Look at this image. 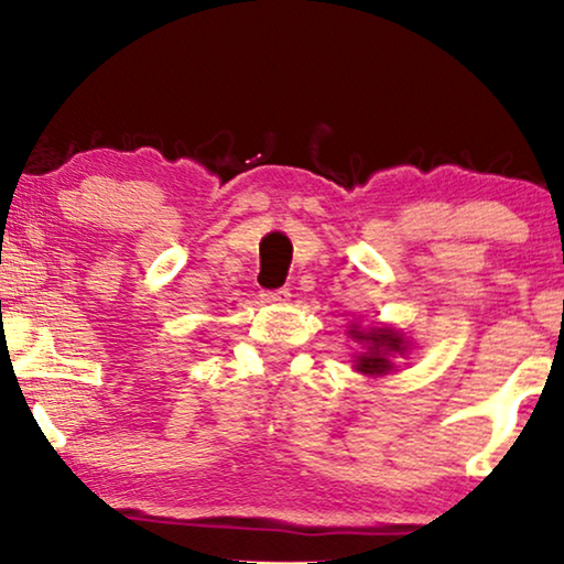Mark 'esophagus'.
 <instances>
[{"instance_id":"1","label":"esophagus","mask_w":564,"mask_h":564,"mask_svg":"<svg viewBox=\"0 0 564 564\" xmlns=\"http://www.w3.org/2000/svg\"><path fill=\"white\" fill-rule=\"evenodd\" d=\"M264 303H288L290 300V290L288 288H280V290H264L259 295Z\"/></svg>"}]
</instances>
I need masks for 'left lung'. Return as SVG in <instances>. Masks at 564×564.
Segmentation results:
<instances>
[{
    "label": "left lung",
    "mask_w": 564,
    "mask_h": 564,
    "mask_svg": "<svg viewBox=\"0 0 564 564\" xmlns=\"http://www.w3.org/2000/svg\"><path fill=\"white\" fill-rule=\"evenodd\" d=\"M354 338L367 344V351L357 357V372L365 375H388L392 369V354H405L403 336L390 328H372L369 334L351 330Z\"/></svg>",
    "instance_id": "8db88e82"
}]
</instances>
